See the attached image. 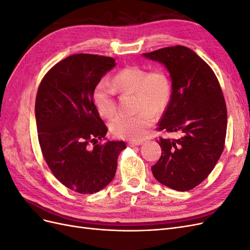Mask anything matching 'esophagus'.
Here are the masks:
<instances>
[{
  "label": "esophagus",
  "instance_id": "34e87169",
  "mask_svg": "<svg viewBox=\"0 0 250 250\" xmlns=\"http://www.w3.org/2000/svg\"><path fill=\"white\" fill-rule=\"evenodd\" d=\"M143 144V142H137V141H132V142H129L128 143V146L129 147H135V146H140V145H142Z\"/></svg>",
  "mask_w": 250,
  "mask_h": 250
}]
</instances>
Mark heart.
Instances as JSON below:
<instances>
[{
	"label": "heart",
	"instance_id": "b5f03b06",
	"mask_svg": "<svg viewBox=\"0 0 250 250\" xmlns=\"http://www.w3.org/2000/svg\"><path fill=\"white\" fill-rule=\"evenodd\" d=\"M110 83L102 79L93 90V103L99 115L111 117L116 111L115 88L119 92H135L137 115H119L109 123V129L117 138L139 141L144 138L148 128L154 123V115L168 106L171 96V84L168 75L162 69L147 71L140 66H128L120 71Z\"/></svg>",
	"mask_w": 250,
	"mask_h": 250
}]
</instances>
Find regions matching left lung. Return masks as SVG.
I'll return each instance as SVG.
<instances>
[{"instance_id": "obj_1", "label": "left lung", "mask_w": 250, "mask_h": 250, "mask_svg": "<svg viewBox=\"0 0 250 250\" xmlns=\"http://www.w3.org/2000/svg\"><path fill=\"white\" fill-rule=\"evenodd\" d=\"M143 56L164 64L171 78V99L158 129L180 133L177 140L160 139L162 156L151 170L166 187L192 190L208 176L224 148L228 111L220 84L209 65L187 47Z\"/></svg>"}]
</instances>
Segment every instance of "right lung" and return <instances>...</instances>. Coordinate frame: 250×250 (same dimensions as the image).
Segmentation results:
<instances>
[{
    "label": "right lung",
    "mask_w": 250,
    "mask_h": 250,
    "mask_svg": "<svg viewBox=\"0 0 250 250\" xmlns=\"http://www.w3.org/2000/svg\"><path fill=\"white\" fill-rule=\"evenodd\" d=\"M116 60L74 54L55 64L37 90L35 119L42 155L54 176L71 190L93 194L115 177L123 141H107L93 90ZM105 140L103 144H97ZM93 143L94 147L89 145Z\"/></svg>",
    "instance_id": "obj_1"
}]
</instances>
